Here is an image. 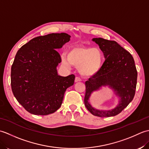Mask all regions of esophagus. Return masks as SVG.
Segmentation results:
<instances>
[{
	"instance_id": "obj_1",
	"label": "esophagus",
	"mask_w": 149,
	"mask_h": 149,
	"mask_svg": "<svg viewBox=\"0 0 149 149\" xmlns=\"http://www.w3.org/2000/svg\"><path fill=\"white\" fill-rule=\"evenodd\" d=\"M81 81V79L79 77H76L75 78V83H77V82H79Z\"/></svg>"
}]
</instances>
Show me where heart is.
I'll return each mask as SVG.
<instances>
[{
    "mask_svg": "<svg viewBox=\"0 0 149 149\" xmlns=\"http://www.w3.org/2000/svg\"><path fill=\"white\" fill-rule=\"evenodd\" d=\"M66 66H79L84 76H91L99 71L102 66V54L99 49L88 47H74L68 50L67 58L63 57Z\"/></svg>",
    "mask_w": 149,
    "mask_h": 149,
    "instance_id": "obj_1",
    "label": "heart"
}]
</instances>
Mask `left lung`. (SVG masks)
I'll return each mask as SVG.
<instances>
[{
	"mask_svg": "<svg viewBox=\"0 0 149 149\" xmlns=\"http://www.w3.org/2000/svg\"><path fill=\"white\" fill-rule=\"evenodd\" d=\"M99 45L106 58L99 71L85 83L86 92L84 105L95 116L109 117L117 115L133 99L137 84L138 73L133 57L115 41L102 38H93ZM109 85L120 96L119 104L110 111H99L93 109L88 102L91 93L102 86Z\"/></svg>",
	"mask_w": 149,
	"mask_h": 149,
	"instance_id": "left-lung-1",
	"label": "left lung"
}]
</instances>
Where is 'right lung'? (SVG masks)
<instances>
[{
  "mask_svg": "<svg viewBox=\"0 0 149 149\" xmlns=\"http://www.w3.org/2000/svg\"><path fill=\"white\" fill-rule=\"evenodd\" d=\"M70 38L63 33L38 36L18 50L11 66V90L29 113H54L61 106L66 90L74 84V74L62 77L56 70L61 62L56 49L68 42Z\"/></svg>",
  "mask_w": 149,
  "mask_h": 149,
  "instance_id": "1",
  "label": "right lung"
}]
</instances>
